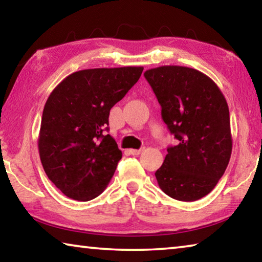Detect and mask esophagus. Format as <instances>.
Here are the masks:
<instances>
[{
  "label": "esophagus",
  "instance_id": "1",
  "mask_svg": "<svg viewBox=\"0 0 262 262\" xmlns=\"http://www.w3.org/2000/svg\"><path fill=\"white\" fill-rule=\"evenodd\" d=\"M142 152V149H130L129 150V154L134 155V156H137V155H140Z\"/></svg>",
  "mask_w": 262,
  "mask_h": 262
}]
</instances>
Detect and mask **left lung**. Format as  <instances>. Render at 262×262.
<instances>
[{
  "label": "left lung",
  "instance_id": "1",
  "mask_svg": "<svg viewBox=\"0 0 262 262\" xmlns=\"http://www.w3.org/2000/svg\"><path fill=\"white\" fill-rule=\"evenodd\" d=\"M162 118L179 141L167 148L156 171L158 186L179 201H196L219 183L231 157L232 136L225 97L206 74L183 66H162L144 73Z\"/></svg>",
  "mask_w": 262,
  "mask_h": 262
}]
</instances>
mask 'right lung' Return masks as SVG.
Returning <instances> with one entry per match:
<instances>
[{"mask_svg":"<svg viewBox=\"0 0 262 262\" xmlns=\"http://www.w3.org/2000/svg\"><path fill=\"white\" fill-rule=\"evenodd\" d=\"M143 67L95 68L70 74L42 111L38 149L43 170L66 196L92 200L104 192L122 157L104 129L108 115L139 81Z\"/></svg>","mask_w":262,"mask_h":262,"instance_id":"right-lung-1","label":"right lung"}]
</instances>
